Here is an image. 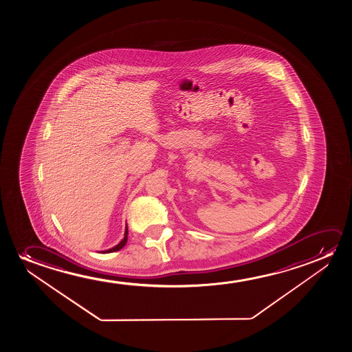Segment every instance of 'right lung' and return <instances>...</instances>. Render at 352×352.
<instances>
[{
    "label": "right lung",
    "mask_w": 352,
    "mask_h": 352,
    "mask_svg": "<svg viewBox=\"0 0 352 352\" xmlns=\"http://www.w3.org/2000/svg\"><path fill=\"white\" fill-rule=\"evenodd\" d=\"M127 234H129V230H127V225H126L125 236H124V239H122L118 245L114 246V248L108 249V250L102 251V254H109V252H114V251H119L120 249H122V248L126 245V243H127Z\"/></svg>",
    "instance_id": "obj_1"
}]
</instances>
